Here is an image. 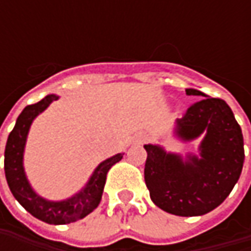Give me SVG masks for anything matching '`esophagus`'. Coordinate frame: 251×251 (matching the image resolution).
<instances>
[{
	"mask_svg": "<svg viewBox=\"0 0 251 251\" xmlns=\"http://www.w3.org/2000/svg\"><path fill=\"white\" fill-rule=\"evenodd\" d=\"M147 140H148V137H147V135H140V137L137 138V142H138V144H144Z\"/></svg>",
	"mask_w": 251,
	"mask_h": 251,
	"instance_id": "obj_1",
	"label": "esophagus"
}]
</instances>
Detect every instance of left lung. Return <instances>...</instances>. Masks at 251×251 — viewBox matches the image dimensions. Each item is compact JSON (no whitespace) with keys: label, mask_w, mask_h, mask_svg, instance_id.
<instances>
[{"label":"left lung","mask_w":251,"mask_h":251,"mask_svg":"<svg viewBox=\"0 0 251 251\" xmlns=\"http://www.w3.org/2000/svg\"><path fill=\"white\" fill-rule=\"evenodd\" d=\"M186 93L204 99L176 120L175 132L183 141L205 134L200 156L188 153L183 159L148 144L144 145L148 153L144 175L156 207L178 217H198L215 209L230 194L242 173L245 148L242 128L226 101L197 89H186Z\"/></svg>","instance_id":"left-lung-1"}]
</instances>
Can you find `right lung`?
Listing matches in <instances>:
<instances>
[{"mask_svg":"<svg viewBox=\"0 0 251 251\" xmlns=\"http://www.w3.org/2000/svg\"><path fill=\"white\" fill-rule=\"evenodd\" d=\"M57 95H47L40 101L29 104L19 114L14 130L8 135L5 147L4 169L6 183L16 201L34 218L51 225H67L89 215L99 205L106 184V176L113 165L123 159L124 153H117L103 160L92 173L86 186L71 198L63 201H49L40 197L29 184L24 169V152L26 138L32 121L44 111L51 101L57 100Z\"/></svg>","mask_w":251,"mask_h":251,"instance_id":"add662e5","label":"right lung"}]
</instances>
